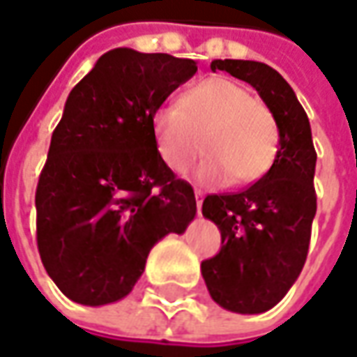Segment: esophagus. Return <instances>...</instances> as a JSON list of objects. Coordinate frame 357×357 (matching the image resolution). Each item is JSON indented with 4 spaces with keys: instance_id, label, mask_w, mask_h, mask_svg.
Segmentation results:
<instances>
[{
    "instance_id": "esophagus-1",
    "label": "esophagus",
    "mask_w": 357,
    "mask_h": 357,
    "mask_svg": "<svg viewBox=\"0 0 357 357\" xmlns=\"http://www.w3.org/2000/svg\"><path fill=\"white\" fill-rule=\"evenodd\" d=\"M195 198H196V210L200 214V208H202V200H204V195L200 190H195Z\"/></svg>"
}]
</instances>
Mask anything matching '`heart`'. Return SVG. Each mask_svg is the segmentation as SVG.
Returning <instances> with one entry per match:
<instances>
[{
  "mask_svg": "<svg viewBox=\"0 0 357 357\" xmlns=\"http://www.w3.org/2000/svg\"><path fill=\"white\" fill-rule=\"evenodd\" d=\"M153 141L162 161L184 171L202 149L196 178L206 184H250L267 173L277 157L279 129L267 106L228 78H208L181 98L178 107L161 106L151 117Z\"/></svg>",
  "mask_w": 357,
  "mask_h": 357,
  "instance_id": "b5f03b06",
  "label": "heart"
}]
</instances>
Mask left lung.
I'll return each instance as SVG.
<instances>
[{
    "label": "left lung",
    "instance_id": "1",
    "mask_svg": "<svg viewBox=\"0 0 357 357\" xmlns=\"http://www.w3.org/2000/svg\"><path fill=\"white\" fill-rule=\"evenodd\" d=\"M210 68L253 86L279 129L277 157L257 183L236 195H210L202 204L222 234L220 253L200 265L208 293L229 312L261 314L289 293L307 261L317 151L307 112L277 70L231 59L212 61Z\"/></svg>",
    "mask_w": 357,
    "mask_h": 357
}]
</instances>
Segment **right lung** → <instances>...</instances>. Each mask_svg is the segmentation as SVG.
Returning a JSON list of instances; mask_svg holds the SVG:
<instances>
[{
    "label": "right lung",
    "mask_w": 357,
    "mask_h": 357,
    "mask_svg": "<svg viewBox=\"0 0 357 357\" xmlns=\"http://www.w3.org/2000/svg\"><path fill=\"white\" fill-rule=\"evenodd\" d=\"M196 70L192 59L121 47L66 98L35 206L40 261L74 303L128 296L151 248L195 220V190L159 157L151 117Z\"/></svg>",
    "instance_id": "obj_1"
}]
</instances>
